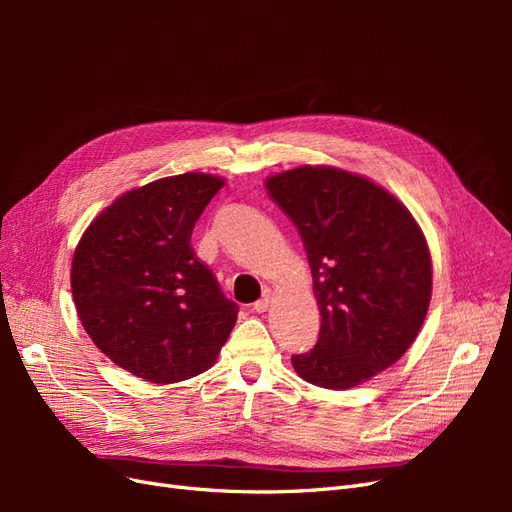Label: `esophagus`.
<instances>
[{
    "label": "esophagus",
    "mask_w": 512,
    "mask_h": 512,
    "mask_svg": "<svg viewBox=\"0 0 512 512\" xmlns=\"http://www.w3.org/2000/svg\"><path fill=\"white\" fill-rule=\"evenodd\" d=\"M271 301H273V290H271V288H265V290H262V297L254 303V309H256L258 314L267 312L269 305H271Z\"/></svg>",
    "instance_id": "34e87169"
}]
</instances>
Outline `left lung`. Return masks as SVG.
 <instances>
[{"label": "left lung", "mask_w": 512, "mask_h": 512, "mask_svg": "<svg viewBox=\"0 0 512 512\" xmlns=\"http://www.w3.org/2000/svg\"><path fill=\"white\" fill-rule=\"evenodd\" d=\"M297 226L320 309L318 344L292 356L297 374L346 391L397 363L431 301V254L408 207L380 183L335 166L265 179Z\"/></svg>", "instance_id": "obj_1"}]
</instances>
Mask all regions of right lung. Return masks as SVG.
I'll return each mask as SVG.
<instances>
[{
    "mask_svg": "<svg viewBox=\"0 0 512 512\" xmlns=\"http://www.w3.org/2000/svg\"><path fill=\"white\" fill-rule=\"evenodd\" d=\"M226 179L183 173L128 190L87 226L72 256L76 314L132 376L175 384L207 371L237 322L190 239Z\"/></svg>",
    "mask_w": 512,
    "mask_h": 512,
    "instance_id": "1",
    "label": "right lung"
}]
</instances>
